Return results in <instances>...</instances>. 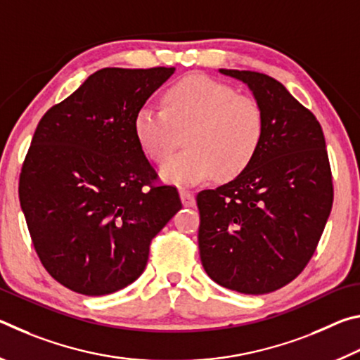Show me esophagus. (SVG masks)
Instances as JSON below:
<instances>
[{
  "mask_svg": "<svg viewBox=\"0 0 360 360\" xmlns=\"http://www.w3.org/2000/svg\"><path fill=\"white\" fill-rule=\"evenodd\" d=\"M179 197H181V202H182V205H184V206H193L195 205L193 193L186 191V188H181Z\"/></svg>",
  "mask_w": 360,
  "mask_h": 360,
  "instance_id": "obj_1",
  "label": "esophagus"
}]
</instances>
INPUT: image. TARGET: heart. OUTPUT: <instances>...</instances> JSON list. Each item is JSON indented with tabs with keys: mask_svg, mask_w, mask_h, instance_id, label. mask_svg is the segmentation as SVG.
Returning <instances> with one entry per match:
<instances>
[{
	"mask_svg": "<svg viewBox=\"0 0 360 360\" xmlns=\"http://www.w3.org/2000/svg\"><path fill=\"white\" fill-rule=\"evenodd\" d=\"M163 109L146 105L133 119V131L148 158L163 163L186 134L187 150L162 167L163 181L193 186L212 174L238 176L257 154L265 131L259 103L238 95L230 85L203 75H191L163 94Z\"/></svg>",
	"mask_w": 360,
	"mask_h": 360,
	"instance_id": "b5f03b06",
	"label": "heart"
}]
</instances>
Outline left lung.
<instances>
[{
  "label": "left lung",
  "instance_id": "obj_1",
  "mask_svg": "<svg viewBox=\"0 0 360 360\" xmlns=\"http://www.w3.org/2000/svg\"><path fill=\"white\" fill-rule=\"evenodd\" d=\"M252 92L265 119L262 144L233 181L197 195L198 248L208 276L241 294H268L300 275L333 202L324 133L281 82L219 70Z\"/></svg>",
  "mask_w": 360,
  "mask_h": 360
}]
</instances>
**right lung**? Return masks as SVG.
Here are the masks:
<instances>
[{
    "mask_svg": "<svg viewBox=\"0 0 360 360\" xmlns=\"http://www.w3.org/2000/svg\"><path fill=\"white\" fill-rule=\"evenodd\" d=\"M174 68H103L39 120L19 182L33 246L53 279L106 295L141 276L149 245L181 210L133 131Z\"/></svg>",
    "mask_w": 360,
    "mask_h": 360,
    "instance_id": "add662e5",
    "label": "right lung"
}]
</instances>
